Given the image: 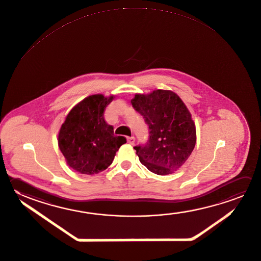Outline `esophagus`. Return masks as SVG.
Returning a JSON list of instances; mask_svg holds the SVG:
<instances>
[{"instance_id":"esophagus-1","label":"esophagus","mask_w":261,"mask_h":261,"mask_svg":"<svg viewBox=\"0 0 261 261\" xmlns=\"http://www.w3.org/2000/svg\"><path fill=\"white\" fill-rule=\"evenodd\" d=\"M127 141H128V143L129 144H134V142H135V138L133 137V136H132V137H128L127 138Z\"/></svg>"}]
</instances>
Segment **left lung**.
<instances>
[{
    "mask_svg": "<svg viewBox=\"0 0 261 261\" xmlns=\"http://www.w3.org/2000/svg\"><path fill=\"white\" fill-rule=\"evenodd\" d=\"M130 102L150 129L147 143L134 147L140 161L156 175L175 173L185 164L196 144V126L190 110L170 90L136 94Z\"/></svg>",
    "mask_w": 261,
    "mask_h": 261,
    "instance_id": "left-lung-1",
    "label": "left lung"
}]
</instances>
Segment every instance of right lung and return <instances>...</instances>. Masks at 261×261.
<instances>
[{
    "mask_svg": "<svg viewBox=\"0 0 261 261\" xmlns=\"http://www.w3.org/2000/svg\"><path fill=\"white\" fill-rule=\"evenodd\" d=\"M113 95H89L68 113L58 135V144L67 165L84 175H95L109 167L126 138L114 135L104 119Z\"/></svg>",
    "mask_w": 261,
    "mask_h": 261,
    "instance_id": "right-lung-1",
    "label": "right lung"
}]
</instances>
